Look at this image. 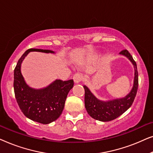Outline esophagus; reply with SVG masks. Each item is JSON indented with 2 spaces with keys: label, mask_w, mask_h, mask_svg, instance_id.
Returning <instances> with one entry per match:
<instances>
[{
  "label": "esophagus",
  "mask_w": 153,
  "mask_h": 153,
  "mask_svg": "<svg viewBox=\"0 0 153 153\" xmlns=\"http://www.w3.org/2000/svg\"><path fill=\"white\" fill-rule=\"evenodd\" d=\"M73 79H74V81L75 83H80L81 81L83 80L82 74H79V73H76V74H75L74 75V76H73Z\"/></svg>",
  "instance_id": "34e87169"
}]
</instances>
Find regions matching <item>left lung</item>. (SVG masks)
Here are the masks:
<instances>
[{"label":"left lung","mask_w":153,"mask_h":153,"mask_svg":"<svg viewBox=\"0 0 153 153\" xmlns=\"http://www.w3.org/2000/svg\"><path fill=\"white\" fill-rule=\"evenodd\" d=\"M120 54L126 56L132 62L134 68L133 87L129 93L125 97L104 102L98 100L91 93L88 88L83 85L85 90V107L86 108L88 114L95 120L108 122L117 118L130 107L137 95L139 85V76L137 63L127 49L123 50L120 52Z\"/></svg>","instance_id":"obj_1"}]
</instances>
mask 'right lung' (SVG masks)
<instances>
[{"label":"right lung","instance_id":"add662e5","mask_svg":"<svg viewBox=\"0 0 153 153\" xmlns=\"http://www.w3.org/2000/svg\"><path fill=\"white\" fill-rule=\"evenodd\" d=\"M30 51L54 53L47 49H29L18 60L14 70V90L20 109L27 118L42 124H49L59 118L63 111L67 96L74 85L72 79H57L42 89H34L25 82L21 65Z\"/></svg>","mask_w":153,"mask_h":153}]
</instances>
